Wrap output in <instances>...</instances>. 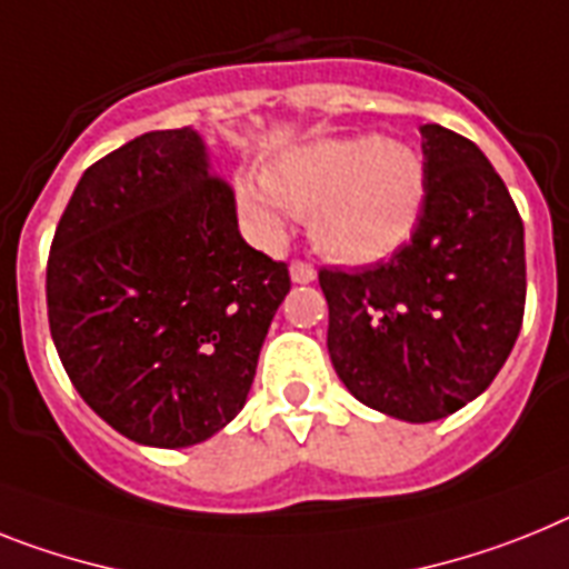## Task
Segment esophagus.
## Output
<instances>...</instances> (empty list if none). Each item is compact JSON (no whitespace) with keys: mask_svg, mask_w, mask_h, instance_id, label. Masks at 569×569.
I'll return each instance as SVG.
<instances>
[{"mask_svg":"<svg viewBox=\"0 0 569 569\" xmlns=\"http://www.w3.org/2000/svg\"><path fill=\"white\" fill-rule=\"evenodd\" d=\"M289 274H292V283H312L315 277H318V271H315V266H309V262L295 260L292 266H289Z\"/></svg>","mask_w":569,"mask_h":569,"instance_id":"esophagus-1","label":"esophagus"}]
</instances>
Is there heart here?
<instances>
[{"label":"heart","instance_id":"1","mask_svg":"<svg viewBox=\"0 0 569 569\" xmlns=\"http://www.w3.org/2000/svg\"><path fill=\"white\" fill-rule=\"evenodd\" d=\"M428 193V170L405 141L379 136L318 138L286 147L262 181H233L242 226L262 246L286 237L289 213L309 217V237L329 260L370 266L413 237Z\"/></svg>","mask_w":569,"mask_h":569}]
</instances>
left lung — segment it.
I'll list each match as a JSON object with an SVG mask.
<instances>
[{"mask_svg":"<svg viewBox=\"0 0 569 569\" xmlns=\"http://www.w3.org/2000/svg\"><path fill=\"white\" fill-rule=\"evenodd\" d=\"M428 193L419 226L388 262L318 274L327 350L343 388L402 422L466 408L515 347L527 300L523 222L469 138L425 123Z\"/></svg>","mask_w":569,"mask_h":569,"instance_id":"8db88e82","label":"left lung"}]
</instances>
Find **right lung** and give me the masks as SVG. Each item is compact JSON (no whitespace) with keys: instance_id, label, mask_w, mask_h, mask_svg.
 I'll list each match as a JSON object with an SVG mask.
<instances>
[{"instance_id":"right-lung-1","label":"right lung","mask_w":569,"mask_h":569,"mask_svg":"<svg viewBox=\"0 0 569 569\" xmlns=\"http://www.w3.org/2000/svg\"><path fill=\"white\" fill-rule=\"evenodd\" d=\"M289 269L242 240L204 138L156 130L94 161L51 242L49 327L71 385L138 446L188 448L242 410Z\"/></svg>"}]
</instances>
